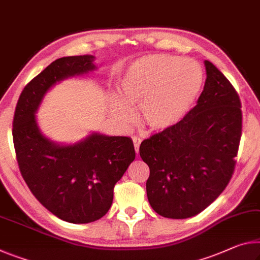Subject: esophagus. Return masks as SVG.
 <instances>
[{
    "label": "esophagus",
    "mask_w": 260,
    "mask_h": 260,
    "mask_svg": "<svg viewBox=\"0 0 260 260\" xmlns=\"http://www.w3.org/2000/svg\"><path fill=\"white\" fill-rule=\"evenodd\" d=\"M133 143H134V149L137 152H139L140 145H141V139L138 137H133Z\"/></svg>",
    "instance_id": "34e87169"
}]
</instances>
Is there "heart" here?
Listing matches in <instances>:
<instances>
[{"mask_svg": "<svg viewBox=\"0 0 260 260\" xmlns=\"http://www.w3.org/2000/svg\"><path fill=\"white\" fill-rule=\"evenodd\" d=\"M203 83V69L194 60L168 54L142 56L119 81V98L111 102V110L118 121L127 123L133 119L131 108H140L150 129L166 131L183 120Z\"/></svg>", "mask_w": 260, "mask_h": 260, "instance_id": "obj_1", "label": "heart"}]
</instances>
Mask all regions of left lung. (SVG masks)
<instances>
[{"label":"left lung","mask_w":260,"mask_h":260,"mask_svg":"<svg viewBox=\"0 0 260 260\" xmlns=\"http://www.w3.org/2000/svg\"><path fill=\"white\" fill-rule=\"evenodd\" d=\"M205 86L197 105L171 128L140 146L149 167L147 197L169 219H187L207 208L232 179L242 135L238 93L223 74L205 61Z\"/></svg>","instance_id":"1"}]
</instances>
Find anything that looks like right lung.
<instances>
[{
    "label": "right lung",
    "instance_id": "add662e5",
    "mask_svg": "<svg viewBox=\"0 0 260 260\" xmlns=\"http://www.w3.org/2000/svg\"><path fill=\"white\" fill-rule=\"evenodd\" d=\"M92 55L57 59L28 82L16 105L12 139L19 171L36 199L59 219L89 223L105 215L113 188L135 158L128 137L93 133L59 146L40 133L36 111L51 86L93 71Z\"/></svg>",
    "mask_w": 260,
    "mask_h": 260
}]
</instances>
